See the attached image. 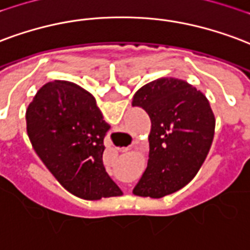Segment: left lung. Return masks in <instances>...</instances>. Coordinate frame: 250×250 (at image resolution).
<instances>
[{"label":"left lung","mask_w":250,"mask_h":250,"mask_svg":"<svg viewBox=\"0 0 250 250\" xmlns=\"http://www.w3.org/2000/svg\"><path fill=\"white\" fill-rule=\"evenodd\" d=\"M132 106L144 108L151 119L148 164L134 193L159 199L182 189L199 172L213 142L216 119L209 101L187 81L159 78L135 92Z\"/></svg>","instance_id":"left-lung-1"}]
</instances>
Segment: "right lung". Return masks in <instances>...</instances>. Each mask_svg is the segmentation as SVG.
Masks as SVG:
<instances>
[{"instance_id":"1","label":"right lung","mask_w":250,"mask_h":250,"mask_svg":"<svg viewBox=\"0 0 250 250\" xmlns=\"http://www.w3.org/2000/svg\"><path fill=\"white\" fill-rule=\"evenodd\" d=\"M108 130L95 98L77 83L47 82L27 106L36 153L64 189L84 200L123 195L103 166Z\"/></svg>"}]
</instances>
